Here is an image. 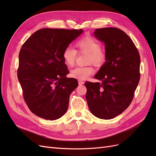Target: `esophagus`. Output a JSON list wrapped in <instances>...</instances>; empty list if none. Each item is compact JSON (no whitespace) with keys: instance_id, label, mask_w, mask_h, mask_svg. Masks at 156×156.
<instances>
[{"instance_id":"esophagus-1","label":"esophagus","mask_w":156,"mask_h":156,"mask_svg":"<svg viewBox=\"0 0 156 156\" xmlns=\"http://www.w3.org/2000/svg\"><path fill=\"white\" fill-rule=\"evenodd\" d=\"M78 83H79V84H84V81H82V80H79Z\"/></svg>"}]
</instances>
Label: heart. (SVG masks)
I'll use <instances>...</instances> for the list:
<instances>
[{"instance_id":"heart-1","label":"heart","mask_w":156,"mask_h":156,"mask_svg":"<svg viewBox=\"0 0 156 156\" xmlns=\"http://www.w3.org/2000/svg\"><path fill=\"white\" fill-rule=\"evenodd\" d=\"M79 53L87 54V64H93L96 66H102L106 60L105 51L100 48L98 41L90 36H87L78 40L75 44ZM77 51L72 48L68 47L65 48L62 53V58L64 63L68 66H74L77 57ZM94 73V69L92 66L85 67H77L70 72V76L79 80L87 79Z\"/></svg>"}]
</instances>
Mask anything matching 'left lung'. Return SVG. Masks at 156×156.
Returning <instances> with one entry per match:
<instances>
[{"mask_svg": "<svg viewBox=\"0 0 156 156\" xmlns=\"http://www.w3.org/2000/svg\"><path fill=\"white\" fill-rule=\"evenodd\" d=\"M94 36L104 42L106 61L94 78L101 83L86 82L90 111L101 119L120 115L129 107L140 80V58L130 37L115 27L98 29Z\"/></svg>", "mask_w": 156, "mask_h": 156, "instance_id": "1", "label": "left lung"}]
</instances>
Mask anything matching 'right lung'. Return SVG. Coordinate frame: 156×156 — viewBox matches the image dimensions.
<instances>
[{
    "instance_id": "1",
    "label": "right lung",
    "mask_w": 156,
    "mask_h": 156,
    "mask_svg": "<svg viewBox=\"0 0 156 156\" xmlns=\"http://www.w3.org/2000/svg\"><path fill=\"white\" fill-rule=\"evenodd\" d=\"M83 32L45 28L35 32L22 45L17 77L27 105L36 116L55 120L67 111L70 94L78 82L66 77L69 71L62 53Z\"/></svg>"
}]
</instances>
